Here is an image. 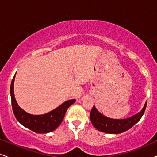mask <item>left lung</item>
I'll list each match as a JSON object with an SVG mask.
<instances>
[{
    "mask_svg": "<svg viewBox=\"0 0 157 157\" xmlns=\"http://www.w3.org/2000/svg\"><path fill=\"white\" fill-rule=\"evenodd\" d=\"M146 105L147 102H146L144 107L139 113L124 119H113L106 117L100 113L94 105L91 110L90 119L94 127L100 132L109 134H119L128 130L138 122L144 115Z\"/></svg>",
    "mask_w": 157,
    "mask_h": 157,
    "instance_id": "1",
    "label": "left lung"
}]
</instances>
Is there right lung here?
<instances>
[{
    "label": "right lung",
    "mask_w": 157,
    "mask_h": 157,
    "mask_svg": "<svg viewBox=\"0 0 157 157\" xmlns=\"http://www.w3.org/2000/svg\"><path fill=\"white\" fill-rule=\"evenodd\" d=\"M15 75L11 84L10 93L13 112L17 121L24 127L37 133H48L57 129L63 121L67 109L74 103L75 100L65 101L53 111L42 115H33L27 113L19 107L15 99L13 92Z\"/></svg>",
    "instance_id": "add662e5"
}]
</instances>
